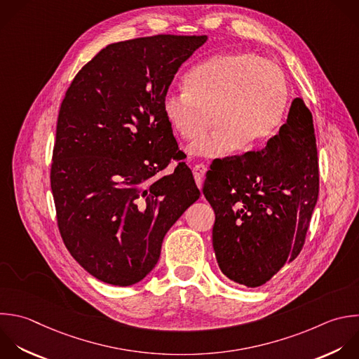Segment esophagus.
<instances>
[{"label":"esophagus","instance_id":"esophagus-1","mask_svg":"<svg viewBox=\"0 0 359 359\" xmlns=\"http://www.w3.org/2000/svg\"><path fill=\"white\" fill-rule=\"evenodd\" d=\"M205 172H206V167L202 165V164H198L194 167V178H195V182L198 185V188L201 189L202 188V182H203V178H205Z\"/></svg>","mask_w":359,"mask_h":359}]
</instances>
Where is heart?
Masks as SVG:
<instances>
[{
	"label": "heart",
	"instance_id": "obj_1",
	"mask_svg": "<svg viewBox=\"0 0 359 359\" xmlns=\"http://www.w3.org/2000/svg\"><path fill=\"white\" fill-rule=\"evenodd\" d=\"M187 90L170 88L164 115L184 140L196 139L212 114L217 129L202 136L191 151L206 158L224 157L243 144L254 149L279 129L289 101L283 72L250 52L219 53L194 67Z\"/></svg>",
	"mask_w": 359,
	"mask_h": 359
}]
</instances>
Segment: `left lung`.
<instances>
[{"mask_svg":"<svg viewBox=\"0 0 359 359\" xmlns=\"http://www.w3.org/2000/svg\"><path fill=\"white\" fill-rule=\"evenodd\" d=\"M202 192L216 215L213 250L229 279L257 287L292 262L318 198L313 118L303 100H293L264 149L213 163Z\"/></svg>","mask_w":359,"mask_h":359,"instance_id":"left-lung-1","label":"left lung"}]
</instances>
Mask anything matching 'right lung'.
Here are the masks:
<instances>
[{"mask_svg":"<svg viewBox=\"0 0 359 359\" xmlns=\"http://www.w3.org/2000/svg\"><path fill=\"white\" fill-rule=\"evenodd\" d=\"M208 41L156 35L108 45L62 102L50 185L62 238L97 279L129 286L157 264L163 238L201 196L163 101L181 65Z\"/></svg>","mask_w":359,"mask_h":359,"instance_id":"1","label":"right lung"}]
</instances>
